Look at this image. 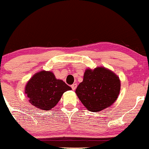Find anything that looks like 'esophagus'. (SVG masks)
I'll return each mask as SVG.
<instances>
[{"mask_svg": "<svg viewBox=\"0 0 149 149\" xmlns=\"http://www.w3.org/2000/svg\"><path fill=\"white\" fill-rule=\"evenodd\" d=\"M71 88H72L73 90H75V89H76V87H77V84L76 83H73V85L71 86Z\"/></svg>", "mask_w": 149, "mask_h": 149, "instance_id": "esophagus-1", "label": "esophagus"}]
</instances>
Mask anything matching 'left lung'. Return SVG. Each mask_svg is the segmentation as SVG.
I'll return each instance as SVG.
<instances>
[{
    "label": "left lung",
    "mask_w": 149,
    "mask_h": 149,
    "mask_svg": "<svg viewBox=\"0 0 149 149\" xmlns=\"http://www.w3.org/2000/svg\"><path fill=\"white\" fill-rule=\"evenodd\" d=\"M121 81L119 76L103 67L88 68L76 94L87 110L98 112L110 107L119 96Z\"/></svg>",
    "instance_id": "1"
}]
</instances>
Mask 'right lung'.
<instances>
[{
    "label": "right lung",
    "instance_id": "1",
    "mask_svg": "<svg viewBox=\"0 0 149 149\" xmlns=\"http://www.w3.org/2000/svg\"><path fill=\"white\" fill-rule=\"evenodd\" d=\"M71 90L63 80L57 79L51 71L34 74L25 87L28 101L37 108L50 110L57 105L65 92Z\"/></svg>",
    "mask_w": 149,
    "mask_h": 149
}]
</instances>
